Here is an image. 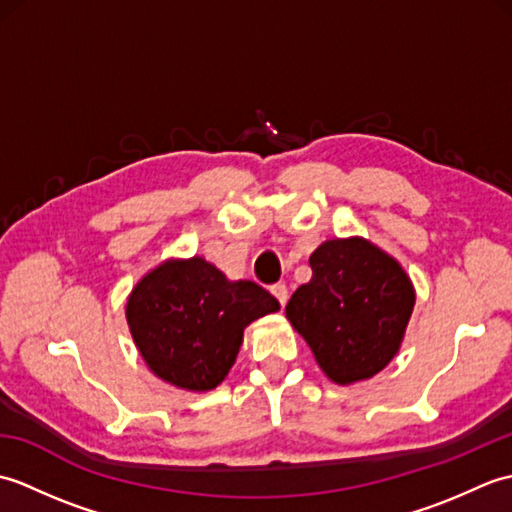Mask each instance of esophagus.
Returning a JSON list of instances; mask_svg holds the SVG:
<instances>
[{"label": "esophagus", "mask_w": 512, "mask_h": 512, "mask_svg": "<svg viewBox=\"0 0 512 512\" xmlns=\"http://www.w3.org/2000/svg\"><path fill=\"white\" fill-rule=\"evenodd\" d=\"M270 290H273V295L277 297V301L281 303V306H286V301H288V286H286V284H275Z\"/></svg>", "instance_id": "esophagus-1"}]
</instances>
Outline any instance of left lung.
<instances>
[{"mask_svg":"<svg viewBox=\"0 0 512 512\" xmlns=\"http://www.w3.org/2000/svg\"><path fill=\"white\" fill-rule=\"evenodd\" d=\"M310 268L286 306L292 328L334 383L372 378L396 356L409 323L416 295L407 273L361 237L321 244Z\"/></svg>","mask_w":512,"mask_h":512,"instance_id":"8db88e82","label":"left lung"}]
</instances>
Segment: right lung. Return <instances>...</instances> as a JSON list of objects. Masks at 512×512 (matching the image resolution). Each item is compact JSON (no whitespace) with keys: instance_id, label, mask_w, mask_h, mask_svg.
<instances>
[{"instance_id":"1","label":"right lung","mask_w":512,"mask_h":512,"mask_svg":"<svg viewBox=\"0 0 512 512\" xmlns=\"http://www.w3.org/2000/svg\"><path fill=\"white\" fill-rule=\"evenodd\" d=\"M277 310L279 301L255 281H228L193 257L140 279L127 323L151 372L182 389L209 391L233 367L246 325Z\"/></svg>"}]
</instances>
